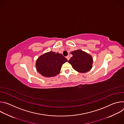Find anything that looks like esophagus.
<instances>
[{"instance_id": "1", "label": "esophagus", "mask_w": 124, "mask_h": 124, "mask_svg": "<svg viewBox=\"0 0 124 124\" xmlns=\"http://www.w3.org/2000/svg\"><path fill=\"white\" fill-rule=\"evenodd\" d=\"M66 58H67V60H69V59H70V57H69V56H67V57H66Z\"/></svg>"}]
</instances>
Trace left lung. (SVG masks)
I'll list each match as a JSON object with an SVG mask.
<instances>
[{"mask_svg": "<svg viewBox=\"0 0 124 124\" xmlns=\"http://www.w3.org/2000/svg\"><path fill=\"white\" fill-rule=\"evenodd\" d=\"M70 54L73 55V56L68 62L76 71L85 73L92 69L93 59L89 54L81 49H78L72 51Z\"/></svg>", "mask_w": 124, "mask_h": 124, "instance_id": "8db88e82", "label": "left lung"}]
</instances>
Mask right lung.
<instances>
[{
  "mask_svg": "<svg viewBox=\"0 0 124 124\" xmlns=\"http://www.w3.org/2000/svg\"><path fill=\"white\" fill-rule=\"evenodd\" d=\"M67 61L62 54L49 51L39 57L36 68L37 72L45 77H55L59 74L62 65Z\"/></svg>",
  "mask_w": 124,
  "mask_h": 124,
  "instance_id": "1",
  "label": "right lung"
}]
</instances>
